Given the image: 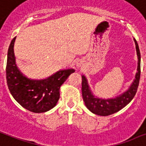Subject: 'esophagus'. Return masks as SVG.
<instances>
[{"label": "esophagus", "mask_w": 146, "mask_h": 146, "mask_svg": "<svg viewBox=\"0 0 146 146\" xmlns=\"http://www.w3.org/2000/svg\"><path fill=\"white\" fill-rule=\"evenodd\" d=\"M81 64H82V62L80 60L76 61V66H80Z\"/></svg>", "instance_id": "esophagus-1"}]
</instances>
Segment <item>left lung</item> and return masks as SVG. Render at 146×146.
<instances>
[{"label": "left lung", "instance_id": "1", "mask_svg": "<svg viewBox=\"0 0 146 146\" xmlns=\"http://www.w3.org/2000/svg\"><path fill=\"white\" fill-rule=\"evenodd\" d=\"M134 41H135V49L138 56L137 72L135 74V79L129 88L124 93L115 97L110 98V99H103L96 96L93 94V91L91 90L86 76L84 75L82 76V94H83V101L88 110L96 115L106 116L117 113L118 111H119L122 108L125 107V106L128 105L135 96L139 83L140 73H141V69H140L141 56H140L139 45L135 39H134Z\"/></svg>", "mask_w": 146, "mask_h": 146}]
</instances>
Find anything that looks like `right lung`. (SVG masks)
Masks as SVG:
<instances>
[{
  "label": "right lung",
  "instance_id": "right-lung-1",
  "mask_svg": "<svg viewBox=\"0 0 146 146\" xmlns=\"http://www.w3.org/2000/svg\"><path fill=\"white\" fill-rule=\"evenodd\" d=\"M16 36L9 46L6 75L8 89L17 102L33 113H44L53 109L60 99V88L74 69L56 72L42 80H32L21 73L16 64L14 46Z\"/></svg>",
  "mask_w": 146,
  "mask_h": 146
}]
</instances>
